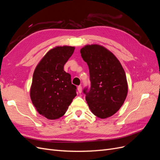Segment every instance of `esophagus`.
<instances>
[{"mask_svg":"<svg viewBox=\"0 0 160 160\" xmlns=\"http://www.w3.org/2000/svg\"><path fill=\"white\" fill-rule=\"evenodd\" d=\"M77 90H78V92L79 93H81L82 92V87L81 85H79L78 87H77Z\"/></svg>","mask_w":160,"mask_h":160,"instance_id":"1","label":"esophagus"}]
</instances>
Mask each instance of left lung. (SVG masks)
<instances>
[{
	"instance_id": "obj_1",
	"label": "left lung",
	"mask_w": 160,
	"mask_h": 160,
	"mask_svg": "<svg viewBox=\"0 0 160 160\" xmlns=\"http://www.w3.org/2000/svg\"><path fill=\"white\" fill-rule=\"evenodd\" d=\"M80 52L89 70L91 86L83 89L87 103L97 117L109 118L122 107L127 97L125 71L115 56L102 46L86 45Z\"/></svg>"
}]
</instances>
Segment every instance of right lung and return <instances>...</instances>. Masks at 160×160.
Here are the masks:
<instances>
[{
  "instance_id": "add662e5",
  "label": "right lung",
  "mask_w": 160,
  "mask_h": 160,
  "mask_svg": "<svg viewBox=\"0 0 160 160\" xmlns=\"http://www.w3.org/2000/svg\"><path fill=\"white\" fill-rule=\"evenodd\" d=\"M75 47H57L48 52L37 66L32 76L31 99L38 113L49 119L63 115L77 95V87L64 65Z\"/></svg>"
}]
</instances>
